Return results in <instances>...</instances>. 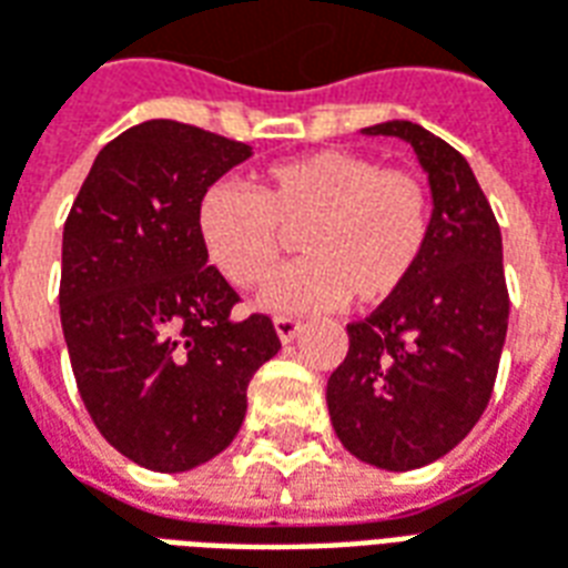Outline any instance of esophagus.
Returning <instances> with one entry per match:
<instances>
[{
	"label": "esophagus",
	"instance_id": "34e87169",
	"mask_svg": "<svg viewBox=\"0 0 568 568\" xmlns=\"http://www.w3.org/2000/svg\"><path fill=\"white\" fill-rule=\"evenodd\" d=\"M273 328H276L283 344H292L297 337V332H301V322L292 320V316H276V320H273Z\"/></svg>",
	"mask_w": 568,
	"mask_h": 568
}]
</instances>
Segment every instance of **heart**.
Here are the masks:
<instances>
[{"instance_id":"1","label":"heart","mask_w":568,"mask_h":568,"mask_svg":"<svg viewBox=\"0 0 568 568\" xmlns=\"http://www.w3.org/2000/svg\"><path fill=\"white\" fill-rule=\"evenodd\" d=\"M297 226L304 258L273 276L261 304L307 313L349 297L374 307L402 292L423 261L432 191L414 170L325 149L267 166L255 191L219 182L197 203L200 243L236 288L271 276L283 255V227Z\"/></svg>"}]
</instances>
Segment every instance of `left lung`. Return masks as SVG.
<instances>
[{
  "mask_svg": "<svg viewBox=\"0 0 568 568\" xmlns=\"http://www.w3.org/2000/svg\"><path fill=\"white\" fill-rule=\"evenodd\" d=\"M365 133L414 145L432 187V234L405 288L346 325L349 353L325 398L356 459L410 471L450 453L487 410L511 301L499 222L463 154L410 121Z\"/></svg>",
  "mask_w": 568,
  "mask_h": 568,
  "instance_id": "8db88e82",
  "label": "left lung"
}]
</instances>
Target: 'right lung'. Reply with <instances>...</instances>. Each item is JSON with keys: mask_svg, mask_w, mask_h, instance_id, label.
<instances>
[{"mask_svg": "<svg viewBox=\"0 0 568 568\" xmlns=\"http://www.w3.org/2000/svg\"><path fill=\"white\" fill-rule=\"evenodd\" d=\"M246 142L154 118L109 142L63 227L60 322L93 426L151 471H187L234 440L255 371L280 353L271 316L206 264L197 203Z\"/></svg>", "mask_w": 568, "mask_h": 568, "instance_id": "add662e5", "label": "right lung"}]
</instances>
